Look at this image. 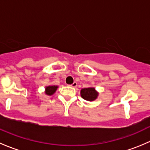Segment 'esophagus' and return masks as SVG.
<instances>
[{"label":"esophagus","instance_id":"34e87169","mask_svg":"<svg viewBox=\"0 0 150 150\" xmlns=\"http://www.w3.org/2000/svg\"><path fill=\"white\" fill-rule=\"evenodd\" d=\"M77 86H78V83H77L76 82H74L73 83H72V85H70L71 87H73V88H75Z\"/></svg>","mask_w":150,"mask_h":150}]
</instances>
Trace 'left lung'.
I'll list each match as a JSON object with an SVG mask.
<instances>
[{"label":"left lung","instance_id":"obj_1","mask_svg":"<svg viewBox=\"0 0 150 150\" xmlns=\"http://www.w3.org/2000/svg\"><path fill=\"white\" fill-rule=\"evenodd\" d=\"M81 96L85 100L92 102L97 99L99 92L93 87L85 88L81 90Z\"/></svg>","mask_w":150,"mask_h":150}]
</instances>
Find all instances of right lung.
<instances>
[{"label": "right lung", "mask_w": 150, "mask_h": 150, "mask_svg": "<svg viewBox=\"0 0 150 150\" xmlns=\"http://www.w3.org/2000/svg\"><path fill=\"white\" fill-rule=\"evenodd\" d=\"M58 88V86H48L45 88V94L48 96H51L56 92V91Z\"/></svg>", "instance_id": "right-lung-1"}]
</instances>
